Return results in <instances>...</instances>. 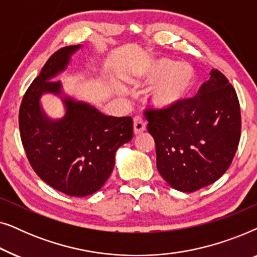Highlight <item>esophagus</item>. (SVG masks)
<instances>
[{"instance_id": "esophagus-1", "label": "esophagus", "mask_w": 257, "mask_h": 257, "mask_svg": "<svg viewBox=\"0 0 257 257\" xmlns=\"http://www.w3.org/2000/svg\"><path fill=\"white\" fill-rule=\"evenodd\" d=\"M145 130H146L145 121H144L142 118L136 117L135 120H133V133H135L136 136L142 135V133L145 131Z\"/></svg>"}]
</instances>
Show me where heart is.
Returning a JSON list of instances; mask_svg holds the SVG:
<instances>
[{
	"mask_svg": "<svg viewBox=\"0 0 257 257\" xmlns=\"http://www.w3.org/2000/svg\"><path fill=\"white\" fill-rule=\"evenodd\" d=\"M157 80L147 92L150 104L161 110H170L185 103L193 96L196 73L187 63L168 58L149 59L132 70L133 84H147Z\"/></svg>",
	"mask_w": 257,
	"mask_h": 257,
	"instance_id": "1",
	"label": "heart"
}]
</instances>
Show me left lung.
<instances>
[{"label":"left lung","instance_id":"8db88e82","mask_svg":"<svg viewBox=\"0 0 257 257\" xmlns=\"http://www.w3.org/2000/svg\"><path fill=\"white\" fill-rule=\"evenodd\" d=\"M145 115L157 168L171 187L195 192L229 168L240 142L241 113L236 92L220 71H210L194 98Z\"/></svg>","mask_w":257,"mask_h":257}]
</instances>
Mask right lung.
<instances>
[{"instance_id": "obj_1", "label": "right lung", "mask_w": 257, "mask_h": 257, "mask_svg": "<svg viewBox=\"0 0 257 257\" xmlns=\"http://www.w3.org/2000/svg\"><path fill=\"white\" fill-rule=\"evenodd\" d=\"M82 45L56 51L24 94L20 107V133L28 160L36 174L52 188L70 196H86L103 187L114 167L118 149L132 139L131 117H112L63 91L55 80L65 71ZM45 93L61 98L66 114L51 119L40 98Z\"/></svg>"}]
</instances>
